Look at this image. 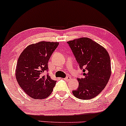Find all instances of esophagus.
<instances>
[{
  "mask_svg": "<svg viewBox=\"0 0 126 126\" xmlns=\"http://www.w3.org/2000/svg\"><path fill=\"white\" fill-rule=\"evenodd\" d=\"M71 79V78L69 77V76H67V77L64 78V80L65 81H69Z\"/></svg>",
  "mask_w": 126,
  "mask_h": 126,
  "instance_id": "34e87169",
  "label": "esophagus"
}]
</instances>
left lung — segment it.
Listing matches in <instances>:
<instances>
[{
  "mask_svg": "<svg viewBox=\"0 0 126 126\" xmlns=\"http://www.w3.org/2000/svg\"><path fill=\"white\" fill-rule=\"evenodd\" d=\"M83 78H78L79 87L72 91L75 97L90 99L98 95L105 87L111 75L110 57L107 50L88 37L68 42Z\"/></svg>",
  "mask_w": 126,
  "mask_h": 126,
  "instance_id": "left-lung-1",
  "label": "left lung"
}]
</instances>
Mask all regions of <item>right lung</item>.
Listing matches in <instances>:
<instances>
[{
  "instance_id": "add662e5",
  "label": "right lung",
  "mask_w": 126,
  "mask_h": 126,
  "mask_svg": "<svg viewBox=\"0 0 126 126\" xmlns=\"http://www.w3.org/2000/svg\"><path fill=\"white\" fill-rule=\"evenodd\" d=\"M59 43L42 41L29 45L19 55L16 69L17 82L32 98L44 99L51 94L56 81L48 74V62Z\"/></svg>"
}]
</instances>
